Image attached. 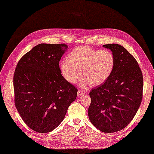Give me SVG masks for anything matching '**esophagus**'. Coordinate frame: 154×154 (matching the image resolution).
Segmentation results:
<instances>
[{
    "instance_id": "34e87169",
    "label": "esophagus",
    "mask_w": 154,
    "mask_h": 154,
    "mask_svg": "<svg viewBox=\"0 0 154 154\" xmlns=\"http://www.w3.org/2000/svg\"><path fill=\"white\" fill-rule=\"evenodd\" d=\"M84 94V92H82L81 90H79L77 91V96H81L82 94Z\"/></svg>"
}]
</instances>
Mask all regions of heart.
I'll use <instances>...</instances> for the list:
<instances>
[{
	"label": "heart",
	"instance_id": "heart-1",
	"mask_svg": "<svg viewBox=\"0 0 154 154\" xmlns=\"http://www.w3.org/2000/svg\"><path fill=\"white\" fill-rule=\"evenodd\" d=\"M115 66V57L109 49H96L79 46L73 49L60 63L62 75L73 83L81 73L79 84L85 88L90 85L96 86L107 81ZM81 72H80V71Z\"/></svg>",
	"mask_w": 154,
	"mask_h": 154
}]
</instances>
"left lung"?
Returning a JSON list of instances; mask_svg holds the SVG:
<instances>
[{"instance_id":"1","label":"left lung","mask_w":154,"mask_h":154,"mask_svg":"<svg viewBox=\"0 0 154 154\" xmlns=\"http://www.w3.org/2000/svg\"><path fill=\"white\" fill-rule=\"evenodd\" d=\"M103 46L115 55V66L107 81L91 90L88 114L96 128L111 133L125 128L136 115L143 99V76L136 59L124 47Z\"/></svg>"}]
</instances>
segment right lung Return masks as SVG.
Returning a JSON list of instances; mask_svg holds the SVG:
<instances>
[{"label":"right lung","mask_w":154,"mask_h":154,"mask_svg":"<svg viewBox=\"0 0 154 154\" xmlns=\"http://www.w3.org/2000/svg\"><path fill=\"white\" fill-rule=\"evenodd\" d=\"M67 45L41 43L18 62L14 102L23 120L38 133L53 131L64 120L77 89L62 75L59 62Z\"/></svg>","instance_id":"right-lung-1"}]
</instances>
